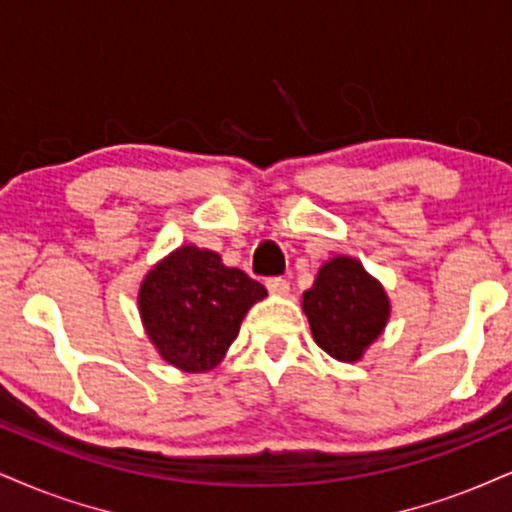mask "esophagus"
<instances>
[{"label": "esophagus", "instance_id": "34e87169", "mask_svg": "<svg viewBox=\"0 0 512 512\" xmlns=\"http://www.w3.org/2000/svg\"><path fill=\"white\" fill-rule=\"evenodd\" d=\"M266 287H268L270 294H277V296L289 294V282L285 280V277H268Z\"/></svg>", "mask_w": 512, "mask_h": 512}]
</instances>
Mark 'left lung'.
Listing matches in <instances>:
<instances>
[{"label": "left lung", "mask_w": 512, "mask_h": 512, "mask_svg": "<svg viewBox=\"0 0 512 512\" xmlns=\"http://www.w3.org/2000/svg\"><path fill=\"white\" fill-rule=\"evenodd\" d=\"M301 306L315 344L342 363L361 361L384 332L391 311L384 287L349 256H334L318 270Z\"/></svg>", "instance_id": "left-lung-1"}]
</instances>
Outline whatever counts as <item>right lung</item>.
I'll return each instance as SVG.
<instances>
[{
    "instance_id": "add662e5",
    "label": "right lung",
    "mask_w": 512,
    "mask_h": 512,
    "mask_svg": "<svg viewBox=\"0 0 512 512\" xmlns=\"http://www.w3.org/2000/svg\"><path fill=\"white\" fill-rule=\"evenodd\" d=\"M268 296L244 270L216 251L185 244L144 275L137 304L147 337L163 361L206 372L223 361L249 308Z\"/></svg>"
}]
</instances>
